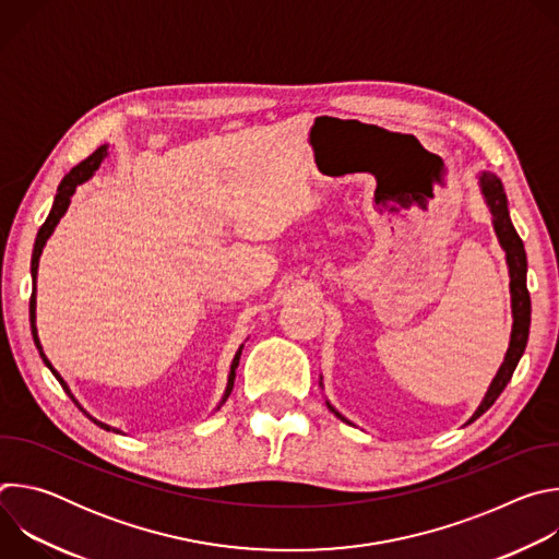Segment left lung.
<instances>
[{
	"label": "left lung",
	"instance_id": "8db88e82",
	"mask_svg": "<svg viewBox=\"0 0 559 559\" xmlns=\"http://www.w3.org/2000/svg\"><path fill=\"white\" fill-rule=\"evenodd\" d=\"M480 186H483V194L487 199V205L493 214V227L496 234L500 238V246L507 252V263H509V274H511V307H513V330H511V343L504 356V362L500 367V371L496 373L485 401L477 407V412L471 416L468 423L480 418L496 401L500 397V393L504 391V386L509 384L524 349H526V341H528V328H531V296L526 289V252H524V243L522 238L518 236L511 216H509V205H507V194L502 188V181L491 175V173H483L480 175ZM330 409L343 418L332 405ZM345 420V418H343ZM466 423V425H468Z\"/></svg>",
	"mask_w": 559,
	"mask_h": 559
}]
</instances>
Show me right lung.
<instances>
[{
	"label": "right lung",
	"mask_w": 559,
	"mask_h": 559,
	"mask_svg": "<svg viewBox=\"0 0 559 559\" xmlns=\"http://www.w3.org/2000/svg\"><path fill=\"white\" fill-rule=\"evenodd\" d=\"M108 156V152H106V145H102L99 150H95L88 158H84L82 164H76L63 179H61V183H59V188H57V197H55V203H52V210H50V214H48V218L44 221V225L39 227V231H37V238H35V250H33V263H31V272H33V278H37V267H39V257H41V250H44V246H46V241H48V236L52 234V229H55V225L59 223V218L66 214V210H68V205H70V197L74 194V190H76V186H82L84 181H88L93 175H95V170L102 166V162L104 158ZM31 330H33V338H35V345H37V349H39V356L44 358V362L48 365V369L55 373V378L61 382V386H63V391L72 397V403L82 409V405H79L76 401H74V395L70 393V389H68V384L63 382V378L55 371V367L50 365V360L46 358V354H44V349H41V345H39V338H37V328H35V292H33V296H31ZM241 352H243V345L238 347V352H236V356H234V360H231V369H229V378H227V389H225V395H223V401H221V405L227 401L229 397V393H231V386H234V378H236V367H238V360H241ZM218 405V407H221ZM84 412V409H82ZM86 414V412H84ZM88 416V414H86ZM95 425H99L102 429H108L110 431V427L108 425H104V423H99V420H95L93 416H88Z\"/></svg>",
	"instance_id": "1"
}]
</instances>
